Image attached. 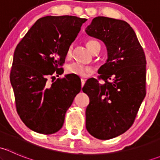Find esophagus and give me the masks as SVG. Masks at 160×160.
Instances as JSON below:
<instances>
[{
    "instance_id": "1",
    "label": "esophagus",
    "mask_w": 160,
    "mask_h": 160,
    "mask_svg": "<svg viewBox=\"0 0 160 160\" xmlns=\"http://www.w3.org/2000/svg\"><path fill=\"white\" fill-rule=\"evenodd\" d=\"M84 84H85V80H84V79L81 78V87H82V88L84 86Z\"/></svg>"
}]
</instances>
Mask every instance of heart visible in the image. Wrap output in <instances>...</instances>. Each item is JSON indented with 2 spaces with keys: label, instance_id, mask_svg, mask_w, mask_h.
Returning <instances> with one entry per match:
<instances>
[{
  "label": "heart",
  "instance_id": "heart-1",
  "mask_svg": "<svg viewBox=\"0 0 160 160\" xmlns=\"http://www.w3.org/2000/svg\"><path fill=\"white\" fill-rule=\"evenodd\" d=\"M98 42L94 41V40H89V41L87 42L86 46L88 47V49L90 50V52L93 49V46L96 44ZM72 46H70L67 49V58H70L72 56ZM67 73L69 74H73V75L78 76V77H85V76L88 75V72L90 71V69L89 67H85V66L82 65V64L77 63V62H73V63H71L70 65H68L66 69Z\"/></svg>",
  "mask_w": 160,
  "mask_h": 160
}]
</instances>
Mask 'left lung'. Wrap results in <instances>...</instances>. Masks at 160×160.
Returning <instances> with one entry per match:
<instances>
[{
	"label": "left lung",
	"mask_w": 160,
	"mask_h": 160,
	"mask_svg": "<svg viewBox=\"0 0 160 160\" xmlns=\"http://www.w3.org/2000/svg\"><path fill=\"white\" fill-rule=\"evenodd\" d=\"M86 32L101 40L108 51L107 61L98 70L99 78L88 80L82 89L90 98L86 128L98 139H111L132 126L144 100L146 56L125 21L98 16ZM99 79L104 82L100 83Z\"/></svg>",
	"instance_id": "obj_1"
}]
</instances>
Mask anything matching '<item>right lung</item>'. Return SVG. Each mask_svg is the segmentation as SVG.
<instances>
[{"label":"right lung","mask_w":160,"mask_h":160,"mask_svg":"<svg viewBox=\"0 0 160 160\" xmlns=\"http://www.w3.org/2000/svg\"><path fill=\"white\" fill-rule=\"evenodd\" d=\"M87 21L76 16H46L37 20L14 52L10 80L16 109L28 128L50 135L63 125L65 114L81 90L70 74L47 83L48 77L63 72L67 49ZM61 71H57V70Z\"/></svg>","instance_id":"add662e5"}]
</instances>
